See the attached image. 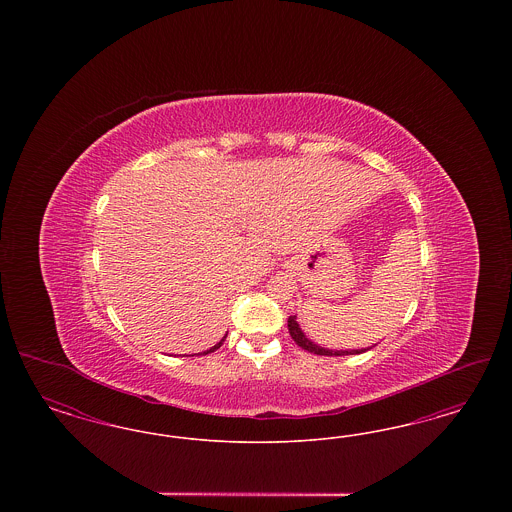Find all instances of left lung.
<instances>
[{"mask_svg":"<svg viewBox=\"0 0 512 512\" xmlns=\"http://www.w3.org/2000/svg\"><path fill=\"white\" fill-rule=\"evenodd\" d=\"M288 330H290V336H292V340L301 347V349H305V351H309V353H315V355H328V357H341V355H359V353H365L366 349H353V351H332V349H324V347H320L317 343H313V341L309 340L303 332H301V328H299V324H297V320H295V315L293 317L288 318Z\"/></svg>","mask_w":512,"mask_h":512,"instance_id":"8db88e82","label":"left lung"}]
</instances>
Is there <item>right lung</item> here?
<instances>
[{
	"label": "right lung",
	"instance_id": "add662e5",
	"mask_svg": "<svg viewBox=\"0 0 512 512\" xmlns=\"http://www.w3.org/2000/svg\"><path fill=\"white\" fill-rule=\"evenodd\" d=\"M226 340V336H224V338H222V340L219 341V343H217V345H215V347H211V349H207V351H203V355H207V353H213V351H215V349H219L220 345H222V341Z\"/></svg>",
	"mask_w": 512,
	"mask_h": 512
}]
</instances>
